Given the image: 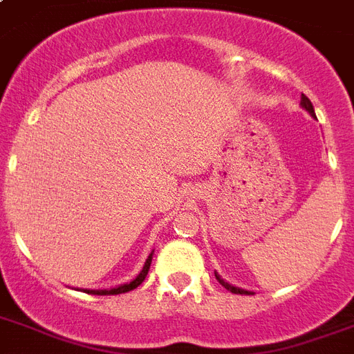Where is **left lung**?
Here are the masks:
<instances>
[{"instance_id":"left-lung-1","label":"left lung","mask_w":354,"mask_h":354,"mask_svg":"<svg viewBox=\"0 0 354 354\" xmlns=\"http://www.w3.org/2000/svg\"><path fill=\"white\" fill-rule=\"evenodd\" d=\"M301 106L305 108V110H307V112L310 113V115H313V118H316V115H314V108H313V102L308 101V97H307V95H303V93H301ZM215 277H216V281H218V283H221V285L224 286V288H226V290L233 292V294H252V292H248V290H242V288H236V286L227 285L226 281H224V279H221V277H218V274H215Z\"/></svg>"}]
</instances>
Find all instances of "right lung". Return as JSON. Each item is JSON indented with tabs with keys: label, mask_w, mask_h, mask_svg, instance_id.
Wrapping results in <instances>:
<instances>
[{
	"label": "right lung",
	"mask_w": 354,
	"mask_h": 354,
	"mask_svg": "<svg viewBox=\"0 0 354 354\" xmlns=\"http://www.w3.org/2000/svg\"><path fill=\"white\" fill-rule=\"evenodd\" d=\"M150 263H152V253H150L149 259H147V263H145L143 270H141V274H139L136 279L130 281V283H127V285H121L118 286V288H110V290H86V292H88V294H97V296H115V294H124V292L133 290V288H138V286L145 281V277H147V274H149Z\"/></svg>",
	"instance_id": "add662e5"
}]
</instances>
